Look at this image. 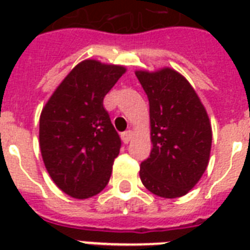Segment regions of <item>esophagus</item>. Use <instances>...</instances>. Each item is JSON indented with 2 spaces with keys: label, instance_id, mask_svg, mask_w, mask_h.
I'll list each match as a JSON object with an SVG mask.
<instances>
[{
  "label": "esophagus",
  "instance_id": "34e87169",
  "mask_svg": "<svg viewBox=\"0 0 250 250\" xmlns=\"http://www.w3.org/2000/svg\"><path fill=\"white\" fill-rule=\"evenodd\" d=\"M132 136H133V133H132V131H131V129H128V131H125V132L121 133L122 141H123L125 144H128L129 141L132 140Z\"/></svg>",
  "mask_w": 250,
  "mask_h": 250
}]
</instances>
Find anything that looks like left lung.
Listing matches in <instances>:
<instances>
[{
	"instance_id": "8db88e82",
	"label": "left lung",
	"mask_w": 250,
	"mask_h": 250,
	"mask_svg": "<svg viewBox=\"0 0 250 250\" xmlns=\"http://www.w3.org/2000/svg\"><path fill=\"white\" fill-rule=\"evenodd\" d=\"M135 74L148 96L153 144L140 165L141 182L160 197H182L209 164L213 132L206 109L189 82L172 68Z\"/></svg>"
}]
</instances>
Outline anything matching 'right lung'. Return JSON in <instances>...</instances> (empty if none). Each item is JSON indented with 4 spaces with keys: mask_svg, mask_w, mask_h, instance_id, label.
Segmentation results:
<instances>
[{
    "mask_svg": "<svg viewBox=\"0 0 250 250\" xmlns=\"http://www.w3.org/2000/svg\"><path fill=\"white\" fill-rule=\"evenodd\" d=\"M125 72L118 64L85 60L72 68L40 115V150L56 186L78 200L93 197L109 183L121 139L104 97Z\"/></svg>",
    "mask_w": 250,
    "mask_h": 250,
    "instance_id": "right-lung-1",
    "label": "right lung"
}]
</instances>
